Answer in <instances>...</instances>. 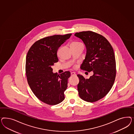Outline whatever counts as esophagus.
I'll list each match as a JSON object with an SVG mask.
<instances>
[{
    "instance_id": "esophagus-1",
    "label": "esophagus",
    "mask_w": 134,
    "mask_h": 134,
    "mask_svg": "<svg viewBox=\"0 0 134 134\" xmlns=\"http://www.w3.org/2000/svg\"><path fill=\"white\" fill-rule=\"evenodd\" d=\"M71 75L72 76H75V75H76V73H75V72H71Z\"/></svg>"
}]
</instances>
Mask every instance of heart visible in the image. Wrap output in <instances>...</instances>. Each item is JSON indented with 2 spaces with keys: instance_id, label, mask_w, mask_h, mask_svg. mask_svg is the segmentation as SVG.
<instances>
[{
  "instance_id": "b5f03b06",
  "label": "heart",
  "mask_w": 134,
  "mask_h": 134,
  "mask_svg": "<svg viewBox=\"0 0 134 134\" xmlns=\"http://www.w3.org/2000/svg\"><path fill=\"white\" fill-rule=\"evenodd\" d=\"M72 44H81V43H79V42H73Z\"/></svg>"
}]
</instances>
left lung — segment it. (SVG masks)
Here are the masks:
<instances>
[{
	"mask_svg": "<svg viewBox=\"0 0 134 134\" xmlns=\"http://www.w3.org/2000/svg\"><path fill=\"white\" fill-rule=\"evenodd\" d=\"M85 44L86 53L81 69L93 75L88 79L78 74L77 90L80 98L94 102L105 97L114 85L116 76V63L114 49L104 37L92 31L75 34Z\"/></svg>",
	"mask_w": 134,
	"mask_h": 134,
	"instance_id": "left-lung-1",
	"label": "left lung"
}]
</instances>
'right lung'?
Returning a JSON list of instances; mask_svg holds the SVG:
<instances>
[{"label": "right lung", "mask_w": 134, "mask_h": 134, "mask_svg": "<svg viewBox=\"0 0 134 134\" xmlns=\"http://www.w3.org/2000/svg\"><path fill=\"white\" fill-rule=\"evenodd\" d=\"M72 34L55 35L37 41L29 49L26 57L25 72L29 85L40 101L49 105L63 101L70 72L53 73L52 68L58 59V48Z\"/></svg>", "instance_id": "1"}]
</instances>
